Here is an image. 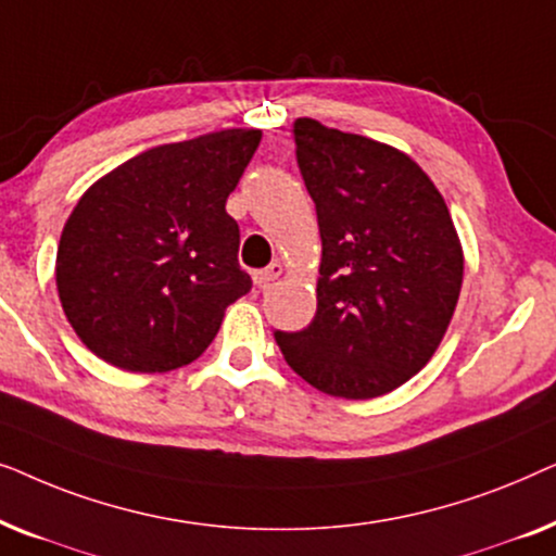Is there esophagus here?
I'll list each match as a JSON object with an SVG mask.
<instances>
[{
	"instance_id": "34e87169",
	"label": "esophagus",
	"mask_w": 556,
	"mask_h": 556,
	"mask_svg": "<svg viewBox=\"0 0 556 556\" xmlns=\"http://www.w3.org/2000/svg\"><path fill=\"white\" fill-rule=\"evenodd\" d=\"M280 273H283V265H280V263H270L268 268L255 270V273H253V280H255L257 288H265L268 283H273V280H276V278H280Z\"/></svg>"
}]
</instances>
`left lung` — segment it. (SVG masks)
Wrapping results in <instances>:
<instances>
[{
  "label": "left lung",
  "mask_w": 556,
  "mask_h": 556,
  "mask_svg": "<svg viewBox=\"0 0 556 556\" xmlns=\"http://www.w3.org/2000/svg\"><path fill=\"white\" fill-rule=\"evenodd\" d=\"M295 159L316 204V316L276 331L288 367L331 397L371 400L415 377L463 286L447 204L405 151L299 118Z\"/></svg>",
  "instance_id": "8db88e82"
}]
</instances>
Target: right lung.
Returning a JSON list of instances; mask_svg holds the SVG:
<instances>
[{"instance_id": "obj_1", "label": "right lung", "mask_w": 556, "mask_h": 556, "mask_svg": "<svg viewBox=\"0 0 556 556\" xmlns=\"http://www.w3.org/2000/svg\"><path fill=\"white\" fill-rule=\"evenodd\" d=\"M263 131L225 128L164 143L103 174L60 235L55 280L67 321L126 371H169L217 337L253 280L238 263L227 197Z\"/></svg>"}]
</instances>
